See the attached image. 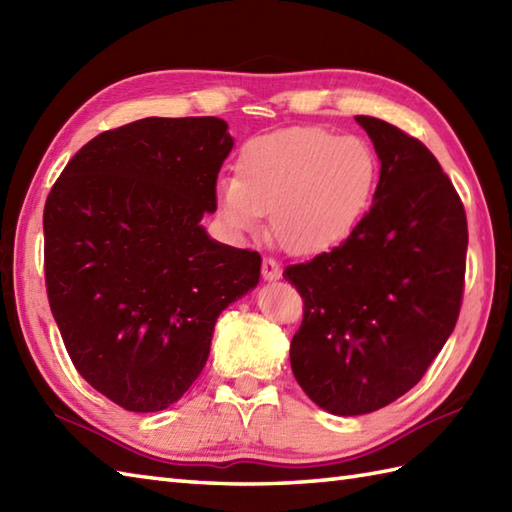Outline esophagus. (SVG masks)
Masks as SVG:
<instances>
[{"mask_svg": "<svg viewBox=\"0 0 512 512\" xmlns=\"http://www.w3.org/2000/svg\"><path fill=\"white\" fill-rule=\"evenodd\" d=\"M262 275L266 281H277L281 277V268L279 264L275 262L273 257H266L264 264H262Z\"/></svg>", "mask_w": 512, "mask_h": 512, "instance_id": "esophagus-1", "label": "esophagus"}]
</instances>
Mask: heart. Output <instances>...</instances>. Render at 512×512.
I'll return each instance as SVG.
<instances>
[{"label": "heart", "instance_id": "b5f03b06", "mask_svg": "<svg viewBox=\"0 0 512 512\" xmlns=\"http://www.w3.org/2000/svg\"><path fill=\"white\" fill-rule=\"evenodd\" d=\"M237 176L215 184L217 215L231 235L255 233L270 213V233L292 253H317L352 233L378 180V160L363 138L323 127H288L250 138Z\"/></svg>", "mask_w": 512, "mask_h": 512}]
</instances>
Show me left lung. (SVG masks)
I'll return each mask as SVG.
<instances>
[{
    "label": "left lung",
    "instance_id": "1",
    "mask_svg": "<svg viewBox=\"0 0 512 512\" xmlns=\"http://www.w3.org/2000/svg\"><path fill=\"white\" fill-rule=\"evenodd\" d=\"M380 160L374 204L330 253L284 270L303 299L290 365L334 416L389 405L418 383L458 321L466 213L420 140L356 116Z\"/></svg>",
    "mask_w": 512,
    "mask_h": 512
}]
</instances>
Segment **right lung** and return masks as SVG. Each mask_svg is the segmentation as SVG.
<instances>
[{"label":"right lung","mask_w":512,"mask_h":512,"mask_svg":"<svg viewBox=\"0 0 512 512\" xmlns=\"http://www.w3.org/2000/svg\"><path fill=\"white\" fill-rule=\"evenodd\" d=\"M231 149L222 118H143L76 151L46 200L52 317L76 372L127 411L180 400L217 317L259 284V253L200 224Z\"/></svg>","instance_id":"right-lung-1"}]
</instances>
